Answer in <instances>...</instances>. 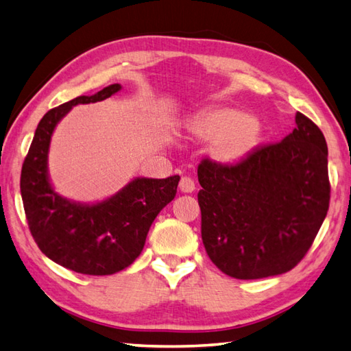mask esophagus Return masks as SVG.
<instances>
[{"instance_id": "1", "label": "esophagus", "mask_w": 351, "mask_h": 351, "mask_svg": "<svg viewBox=\"0 0 351 351\" xmlns=\"http://www.w3.org/2000/svg\"><path fill=\"white\" fill-rule=\"evenodd\" d=\"M180 190L182 193H193V191L196 190L195 181H193L191 178H189V176H182L181 178V182H180Z\"/></svg>"}]
</instances>
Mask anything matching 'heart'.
<instances>
[{"instance_id":"b5f03b06","label":"heart","mask_w":351,"mask_h":351,"mask_svg":"<svg viewBox=\"0 0 351 351\" xmlns=\"http://www.w3.org/2000/svg\"><path fill=\"white\" fill-rule=\"evenodd\" d=\"M185 126L195 138L210 141L208 154L221 166H234L250 156L264 132L258 117L232 107L202 111L190 117Z\"/></svg>"}]
</instances>
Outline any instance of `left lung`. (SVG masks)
Segmentation results:
<instances>
[{
  "mask_svg": "<svg viewBox=\"0 0 351 351\" xmlns=\"http://www.w3.org/2000/svg\"><path fill=\"white\" fill-rule=\"evenodd\" d=\"M197 178L205 250L235 279L294 268L329 210L326 138L302 113L279 143L258 147L234 166L204 160Z\"/></svg>",
  "mask_w": 351,
  "mask_h": 351,
  "instance_id": "8db88e82",
  "label": "left lung"
}]
</instances>
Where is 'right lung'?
Segmentation results:
<instances>
[{
    "label": "right lung",
    "mask_w": 351,
    "mask_h": 351,
    "mask_svg": "<svg viewBox=\"0 0 351 351\" xmlns=\"http://www.w3.org/2000/svg\"><path fill=\"white\" fill-rule=\"evenodd\" d=\"M121 90V84H110L49 110L37 125L22 166L21 196L34 241L51 261L81 274L108 276L130 267L143 250L152 221L175 199L181 180L178 175L134 178L113 196L92 204L56 191L48 155L57 125L78 104L104 101Z\"/></svg>",
    "instance_id": "1"
}]
</instances>
